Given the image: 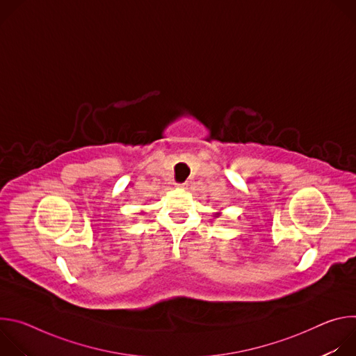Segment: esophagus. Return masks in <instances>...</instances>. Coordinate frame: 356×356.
Masks as SVG:
<instances>
[{"label":"esophagus","instance_id":"esophagus-1","mask_svg":"<svg viewBox=\"0 0 356 356\" xmlns=\"http://www.w3.org/2000/svg\"><path fill=\"white\" fill-rule=\"evenodd\" d=\"M176 187H179V188H186V187H187V183H177Z\"/></svg>","mask_w":356,"mask_h":356}]
</instances>
